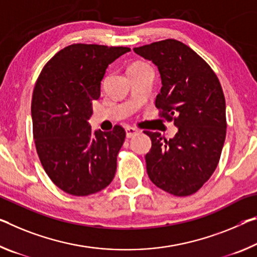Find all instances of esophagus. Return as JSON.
Listing matches in <instances>:
<instances>
[{
    "instance_id": "obj_1",
    "label": "esophagus",
    "mask_w": 257,
    "mask_h": 257,
    "mask_svg": "<svg viewBox=\"0 0 257 257\" xmlns=\"http://www.w3.org/2000/svg\"><path fill=\"white\" fill-rule=\"evenodd\" d=\"M137 133H138V130L136 128H134V127H127V128H125V135H127L128 138L135 136Z\"/></svg>"
}]
</instances>
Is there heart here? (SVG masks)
I'll return each instance as SVG.
<instances>
[{
  "label": "heart",
  "mask_w": 257,
  "mask_h": 257,
  "mask_svg": "<svg viewBox=\"0 0 257 257\" xmlns=\"http://www.w3.org/2000/svg\"><path fill=\"white\" fill-rule=\"evenodd\" d=\"M148 68H151L150 65L145 62H141V60H137V62L133 63L130 66L128 67V73H133V72H140V71H144L148 70Z\"/></svg>",
  "instance_id": "b5f03b06"
}]
</instances>
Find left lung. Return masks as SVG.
<instances>
[{
	"mask_svg": "<svg viewBox=\"0 0 257 257\" xmlns=\"http://www.w3.org/2000/svg\"><path fill=\"white\" fill-rule=\"evenodd\" d=\"M156 64L161 91L159 116L178 127L172 140L145 130L152 141L146 172L154 185L175 197L197 192L209 180L221 158L226 135L225 98L217 75L186 44L167 39L134 49Z\"/></svg>",
	"mask_w": 257,
	"mask_h": 257,
	"instance_id": "8db88e82",
	"label": "left lung"
}]
</instances>
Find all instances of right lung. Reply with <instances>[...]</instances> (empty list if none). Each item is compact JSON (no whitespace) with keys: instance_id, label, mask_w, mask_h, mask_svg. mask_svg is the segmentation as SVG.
Wrapping results in <instances>:
<instances>
[{"instance_id":"right-lung-1","label":"right lung","mask_w":257,"mask_h":257,"mask_svg":"<svg viewBox=\"0 0 257 257\" xmlns=\"http://www.w3.org/2000/svg\"><path fill=\"white\" fill-rule=\"evenodd\" d=\"M128 51L71 44L44 65L36 80L32 97L36 152L50 180L68 194L87 197L113 181L124 129L115 124L111 132L93 134L87 120L107 66Z\"/></svg>"}]
</instances>
